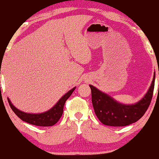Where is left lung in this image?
<instances>
[{
	"label": "left lung",
	"mask_w": 159,
	"mask_h": 159,
	"mask_svg": "<svg viewBox=\"0 0 159 159\" xmlns=\"http://www.w3.org/2000/svg\"><path fill=\"white\" fill-rule=\"evenodd\" d=\"M156 73L147 93L138 102L125 105L116 101L111 96L90 85L92 103L98 119L109 126H125L139 120L149 106L152 98Z\"/></svg>",
	"instance_id": "8db88e82"
}]
</instances>
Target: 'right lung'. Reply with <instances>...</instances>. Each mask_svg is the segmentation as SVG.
<instances>
[{
	"label": "right lung",
	"instance_id": "add662e5",
	"mask_svg": "<svg viewBox=\"0 0 159 159\" xmlns=\"http://www.w3.org/2000/svg\"><path fill=\"white\" fill-rule=\"evenodd\" d=\"M75 89V87L71 89L65 95H63L60 98L59 101L50 110L43 113H40V114H30V113L20 111L12 105L10 98H8L7 99H8L9 104H10L12 110L21 120L27 123L32 124V125H38V126H52L61 119L63 112V107H64L66 101L72 95Z\"/></svg>",
	"mask_w": 159,
	"mask_h": 159
}]
</instances>
